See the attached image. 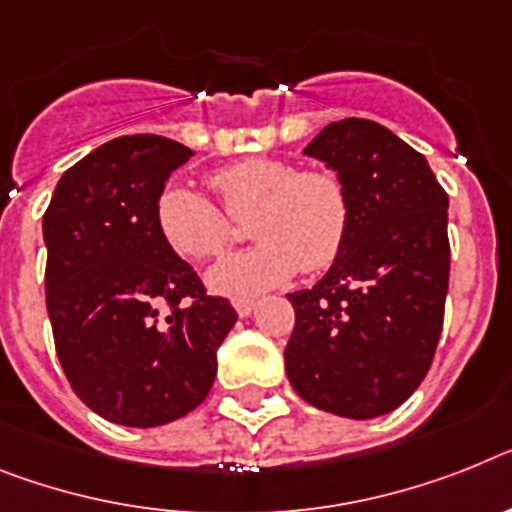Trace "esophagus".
<instances>
[{"mask_svg": "<svg viewBox=\"0 0 512 512\" xmlns=\"http://www.w3.org/2000/svg\"><path fill=\"white\" fill-rule=\"evenodd\" d=\"M255 299H249V296H236L234 299V309L239 312V317L252 315V309H255Z\"/></svg>", "mask_w": 512, "mask_h": 512, "instance_id": "1", "label": "esophagus"}]
</instances>
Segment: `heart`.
<instances>
[{
  "label": "heart",
  "instance_id": "heart-1",
  "mask_svg": "<svg viewBox=\"0 0 512 512\" xmlns=\"http://www.w3.org/2000/svg\"><path fill=\"white\" fill-rule=\"evenodd\" d=\"M208 184L231 218L242 221L252 213L247 231L257 242L208 270V286L218 294L247 296L273 289L299 268L320 273L346 247L351 197L336 171H299L283 158L252 156L213 171ZM225 214L208 197L179 184L166 187L156 203L163 242L197 263L226 252L234 239Z\"/></svg>",
  "mask_w": 512,
  "mask_h": 512
}]
</instances>
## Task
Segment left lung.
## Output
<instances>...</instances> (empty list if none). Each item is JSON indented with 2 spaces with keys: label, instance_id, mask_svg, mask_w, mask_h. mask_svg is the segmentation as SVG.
<instances>
[{
  "label": "left lung",
  "instance_id": "obj_1",
  "mask_svg": "<svg viewBox=\"0 0 512 512\" xmlns=\"http://www.w3.org/2000/svg\"><path fill=\"white\" fill-rule=\"evenodd\" d=\"M304 153L346 184L351 229L322 281L289 294L286 375L315 409L375 419L398 409L435 359L450 276L448 195L422 153L369 119L328 124Z\"/></svg>",
  "mask_w": 512,
  "mask_h": 512
}]
</instances>
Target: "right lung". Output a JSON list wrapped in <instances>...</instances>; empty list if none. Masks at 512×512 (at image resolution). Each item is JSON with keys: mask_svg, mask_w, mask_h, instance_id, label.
I'll use <instances>...</instances> for the list:
<instances>
[{"mask_svg": "<svg viewBox=\"0 0 512 512\" xmlns=\"http://www.w3.org/2000/svg\"><path fill=\"white\" fill-rule=\"evenodd\" d=\"M190 156L161 135L109 140L64 171L44 213L59 362L77 398L124 427L197 409L236 322L229 299L208 296L158 231V197Z\"/></svg>", "mask_w": 512, "mask_h": 512, "instance_id": "right-lung-1", "label": "right lung"}]
</instances>
